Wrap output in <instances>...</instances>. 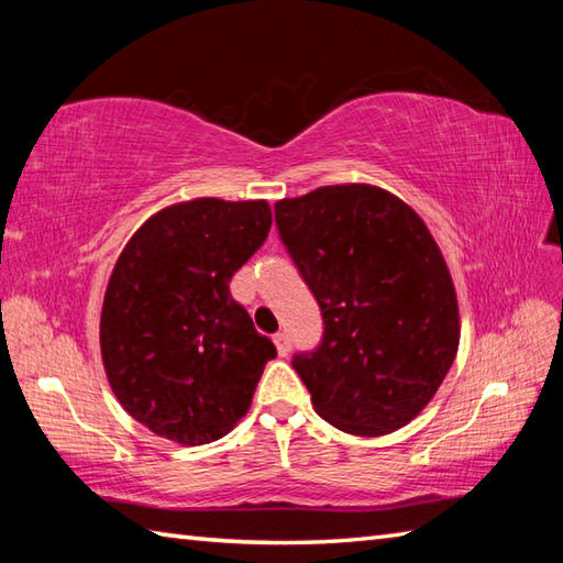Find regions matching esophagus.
<instances>
[{
  "mask_svg": "<svg viewBox=\"0 0 563 563\" xmlns=\"http://www.w3.org/2000/svg\"><path fill=\"white\" fill-rule=\"evenodd\" d=\"M273 343H275V349H278V353L285 357L290 353V339H288V333H283V331H278L273 336Z\"/></svg>",
  "mask_w": 563,
  "mask_h": 563,
  "instance_id": "1",
  "label": "esophagus"
}]
</instances>
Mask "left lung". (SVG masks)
I'll use <instances>...</instances> for the list:
<instances>
[{
	"label": "left lung",
	"instance_id": "1",
	"mask_svg": "<svg viewBox=\"0 0 563 563\" xmlns=\"http://www.w3.org/2000/svg\"><path fill=\"white\" fill-rule=\"evenodd\" d=\"M275 222L324 317L319 349L292 361L314 411L363 438L411 423L460 349L457 292L426 222L369 184L283 198Z\"/></svg>",
	"mask_w": 563,
	"mask_h": 563
}]
</instances>
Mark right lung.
<instances>
[{
  "label": "right lung",
  "instance_id": "1",
  "mask_svg": "<svg viewBox=\"0 0 563 563\" xmlns=\"http://www.w3.org/2000/svg\"><path fill=\"white\" fill-rule=\"evenodd\" d=\"M266 200L174 202L130 236L103 295L99 343L123 409L178 445L224 438L275 357L232 275L266 242Z\"/></svg>",
  "mask_w": 563,
  "mask_h": 563
}]
</instances>
